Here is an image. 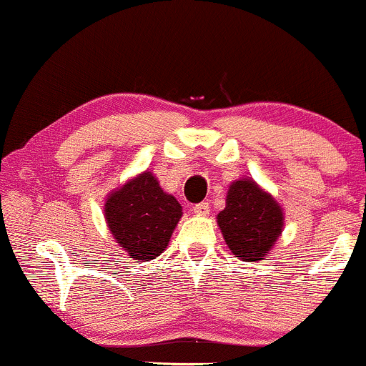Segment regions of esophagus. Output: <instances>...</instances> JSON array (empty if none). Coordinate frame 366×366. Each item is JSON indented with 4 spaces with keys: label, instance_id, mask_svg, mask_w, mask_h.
Masks as SVG:
<instances>
[{
    "label": "esophagus",
    "instance_id": "1",
    "mask_svg": "<svg viewBox=\"0 0 366 366\" xmlns=\"http://www.w3.org/2000/svg\"><path fill=\"white\" fill-rule=\"evenodd\" d=\"M194 213L199 217H207L209 213V204L208 203H199L194 207Z\"/></svg>",
    "mask_w": 366,
    "mask_h": 366
}]
</instances>
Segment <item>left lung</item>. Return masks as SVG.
Here are the masks:
<instances>
[{
  "label": "left lung",
  "instance_id": "8db88e82",
  "mask_svg": "<svg viewBox=\"0 0 366 366\" xmlns=\"http://www.w3.org/2000/svg\"><path fill=\"white\" fill-rule=\"evenodd\" d=\"M284 208L253 179L229 186L225 208L217 215L225 244L242 262H259L274 249L284 230Z\"/></svg>",
  "mask_w": 366,
  "mask_h": 366
}]
</instances>
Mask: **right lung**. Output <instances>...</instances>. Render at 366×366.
Returning <instances> with one entry per match:
<instances>
[{"mask_svg":"<svg viewBox=\"0 0 366 366\" xmlns=\"http://www.w3.org/2000/svg\"><path fill=\"white\" fill-rule=\"evenodd\" d=\"M104 220L115 242L137 262H149L169 246L182 207L144 170L113 189L104 199Z\"/></svg>","mask_w":366,"mask_h":366,"instance_id":"add662e5","label":"right lung"}]
</instances>
